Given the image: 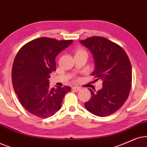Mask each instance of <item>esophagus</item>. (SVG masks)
<instances>
[{
	"instance_id": "obj_1",
	"label": "esophagus",
	"mask_w": 147,
	"mask_h": 147,
	"mask_svg": "<svg viewBox=\"0 0 147 147\" xmlns=\"http://www.w3.org/2000/svg\"><path fill=\"white\" fill-rule=\"evenodd\" d=\"M72 89L73 90H75V92H79V91L81 90V88H80V87H72Z\"/></svg>"
}]
</instances>
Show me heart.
Listing matches in <instances>:
<instances>
[{"label": "heart", "instance_id": "obj_1", "mask_svg": "<svg viewBox=\"0 0 147 147\" xmlns=\"http://www.w3.org/2000/svg\"><path fill=\"white\" fill-rule=\"evenodd\" d=\"M75 55H81V54H86L87 55V52L84 49H82V48H77V49H75Z\"/></svg>", "mask_w": 147, "mask_h": 147}]
</instances>
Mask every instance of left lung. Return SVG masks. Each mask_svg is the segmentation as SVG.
I'll use <instances>...</instances> for the list:
<instances>
[{"label":"left lung","mask_w":147,"mask_h":147,"mask_svg":"<svg viewBox=\"0 0 147 147\" xmlns=\"http://www.w3.org/2000/svg\"><path fill=\"white\" fill-rule=\"evenodd\" d=\"M92 52L95 68L92 75L102 81V88L91 92L85 102L89 112L99 117L113 114L127 99L131 86V66L127 53L119 45L102 36L89 37L80 41Z\"/></svg>","instance_id":"8db88e82"}]
</instances>
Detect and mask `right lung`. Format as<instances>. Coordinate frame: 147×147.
<instances>
[{"instance_id": "1", "label": "right lung", "mask_w": 147, "mask_h": 147, "mask_svg": "<svg viewBox=\"0 0 147 147\" xmlns=\"http://www.w3.org/2000/svg\"><path fill=\"white\" fill-rule=\"evenodd\" d=\"M72 40L41 37L19 50L13 64V87L22 105L35 116L47 118L60 110L68 86L50 88V73L56 70L55 57Z\"/></svg>"}]
</instances>
